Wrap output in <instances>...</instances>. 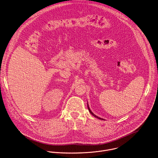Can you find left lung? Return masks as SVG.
I'll use <instances>...</instances> for the list:
<instances>
[{
  "mask_svg": "<svg viewBox=\"0 0 158 158\" xmlns=\"http://www.w3.org/2000/svg\"><path fill=\"white\" fill-rule=\"evenodd\" d=\"M87 107H88V109H89V112L94 117H95V118H98V119H100V120H104V119L103 118H100V117H98V116H97V115H95L91 110H90V108H89V105H88V103H87Z\"/></svg>",
  "mask_w": 158,
  "mask_h": 158,
  "instance_id": "8db88e82",
  "label": "left lung"
}]
</instances>
